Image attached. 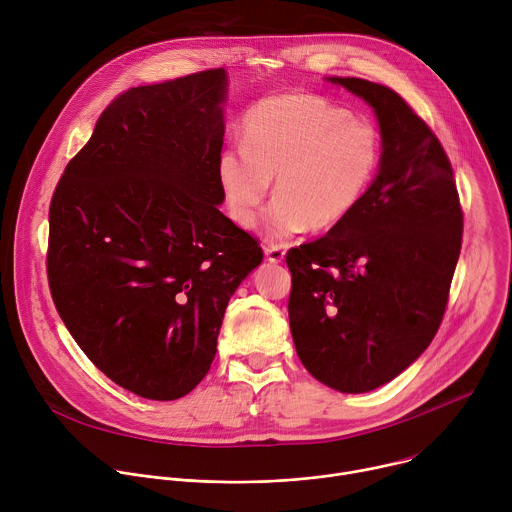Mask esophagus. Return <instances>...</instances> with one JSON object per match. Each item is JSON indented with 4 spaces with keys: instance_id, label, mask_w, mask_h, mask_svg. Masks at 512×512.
Listing matches in <instances>:
<instances>
[{
    "instance_id": "1",
    "label": "esophagus",
    "mask_w": 512,
    "mask_h": 512,
    "mask_svg": "<svg viewBox=\"0 0 512 512\" xmlns=\"http://www.w3.org/2000/svg\"><path fill=\"white\" fill-rule=\"evenodd\" d=\"M265 257H267V261H271V263H281L283 257H285L283 245H267V247H265Z\"/></svg>"
}]
</instances>
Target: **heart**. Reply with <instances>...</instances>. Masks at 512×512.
<instances>
[{
    "label": "heart",
    "instance_id": "heart-1",
    "mask_svg": "<svg viewBox=\"0 0 512 512\" xmlns=\"http://www.w3.org/2000/svg\"><path fill=\"white\" fill-rule=\"evenodd\" d=\"M383 160L381 131L330 99L267 97L249 109L243 143L216 158V178L233 221L249 229L271 192L263 229L285 239L308 227L344 223L369 194Z\"/></svg>",
    "mask_w": 512,
    "mask_h": 512
}]
</instances>
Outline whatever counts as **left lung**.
I'll return each instance as SVG.
<instances>
[{
    "label": "left lung",
    "instance_id": "1",
    "mask_svg": "<svg viewBox=\"0 0 512 512\" xmlns=\"http://www.w3.org/2000/svg\"><path fill=\"white\" fill-rule=\"evenodd\" d=\"M379 119L383 160L360 206L289 249V328L308 373L367 393L403 373L442 324L464 214L440 139L393 89L332 77Z\"/></svg>",
    "mask_w": 512,
    "mask_h": 512
}]
</instances>
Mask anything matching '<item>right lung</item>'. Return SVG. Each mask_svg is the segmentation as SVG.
I'll use <instances>...</instances> for the list:
<instances>
[{"mask_svg": "<svg viewBox=\"0 0 512 512\" xmlns=\"http://www.w3.org/2000/svg\"><path fill=\"white\" fill-rule=\"evenodd\" d=\"M225 99V68L121 93L52 194L54 306L95 367L143 399L204 379L229 300L263 261L218 210Z\"/></svg>", "mask_w": 512, "mask_h": 512, "instance_id": "add662e5", "label": "right lung"}]
</instances>
